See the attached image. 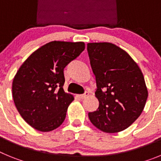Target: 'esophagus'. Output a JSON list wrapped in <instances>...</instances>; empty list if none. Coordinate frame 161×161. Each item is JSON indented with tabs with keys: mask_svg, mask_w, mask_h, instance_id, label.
Listing matches in <instances>:
<instances>
[{
	"mask_svg": "<svg viewBox=\"0 0 161 161\" xmlns=\"http://www.w3.org/2000/svg\"><path fill=\"white\" fill-rule=\"evenodd\" d=\"M88 96H89V92H85L84 94H80V95H79L78 97H79L80 98H81V99H84V98L87 97Z\"/></svg>",
	"mask_w": 161,
	"mask_h": 161,
	"instance_id": "esophagus-1",
	"label": "esophagus"
}]
</instances>
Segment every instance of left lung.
<instances>
[{
  "label": "left lung",
  "mask_w": 161,
  "mask_h": 161,
  "mask_svg": "<svg viewBox=\"0 0 161 161\" xmlns=\"http://www.w3.org/2000/svg\"><path fill=\"white\" fill-rule=\"evenodd\" d=\"M87 50L96 77L99 106L89 120L106 133L126 129L143 112L147 89L140 68L124 50L110 42H90Z\"/></svg>",
  "instance_id": "8db88e82"
}]
</instances>
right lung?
<instances>
[{
	"instance_id": "right-lung-1",
	"label": "right lung",
	"mask_w": 161,
	"mask_h": 161,
	"mask_svg": "<svg viewBox=\"0 0 161 161\" xmlns=\"http://www.w3.org/2000/svg\"><path fill=\"white\" fill-rule=\"evenodd\" d=\"M83 42L53 41L33 52L13 80V98L22 119L42 132L59 127L74 100L64 90V69L85 50Z\"/></svg>"
}]
</instances>
